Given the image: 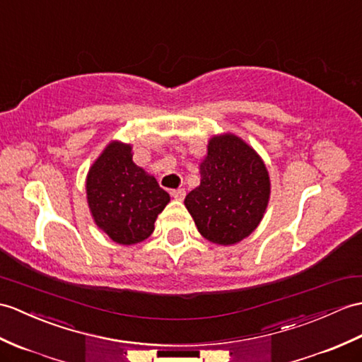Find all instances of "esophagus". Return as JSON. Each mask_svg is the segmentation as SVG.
<instances>
[{"label": "esophagus", "mask_w": 362, "mask_h": 362, "mask_svg": "<svg viewBox=\"0 0 362 362\" xmlns=\"http://www.w3.org/2000/svg\"><path fill=\"white\" fill-rule=\"evenodd\" d=\"M171 196H173L175 200H183L185 196H187V191H185L183 188L173 189V191H171Z\"/></svg>", "instance_id": "obj_1"}]
</instances>
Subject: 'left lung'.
<instances>
[{
    "label": "left lung",
    "mask_w": 362,
    "mask_h": 362,
    "mask_svg": "<svg viewBox=\"0 0 362 362\" xmlns=\"http://www.w3.org/2000/svg\"><path fill=\"white\" fill-rule=\"evenodd\" d=\"M268 197L270 177L262 158L242 139L225 134L209 140L200 185L185 197V206L202 236L231 245L256 230Z\"/></svg>",
    "instance_id": "left-lung-1"
}]
</instances>
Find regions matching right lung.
I'll return each instance as SVG.
<instances>
[{
    "label": "right lung",
    "instance_id": "add662e5",
    "mask_svg": "<svg viewBox=\"0 0 362 362\" xmlns=\"http://www.w3.org/2000/svg\"><path fill=\"white\" fill-rule=\"evenodd\" d=\"M88 204L98 228L114 242L132 245L151 236L170 202L153 175L132 162L131 146L109 143L86 180Z\"/></svg>",
    "mask_w": 362,
    "mask_h": 362
}]
</instances>
